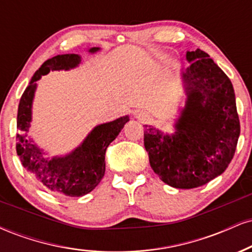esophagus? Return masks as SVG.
Wrapping results in <instances>:
<instances>
[{
    "label": "esophagus",
    "instance_id": "esophagus-1",
    "mask_svg": "<svg viewBox=\"0 0 252 252\" xmlns=\"http://www.w3.org/2000/svg\"><path fill=\"white\" fill-rule=\"evenodd\" d=\"M136 118H137L138 121H146L147 120V116H146V114H144V112H137V114H136Z\"/></svg>",
    "mask_w": 252,
    "mask_h": 252
}]
</instances>
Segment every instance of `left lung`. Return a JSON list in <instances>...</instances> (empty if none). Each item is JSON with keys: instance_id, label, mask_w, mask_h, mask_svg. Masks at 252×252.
I'll use <instances>...</instances> for the list:
<instances>
[{"instance_id": "obj_1", "label": "left lung", "mask_w": 252, "mask_h": 252, "mask_svg": "<svg viewBox=\"0 0 252 252\" xmlns=\"http://www.w3.org/2000/svg\"><path fill=\"white\" fill-rule=\"evenodd\" d=\"M186 106L174 135L146 126L144 148L153 170L175 189H195L220 175L241 134L231 80L204 51L187 52Z\"/></svg>"}]
</instances>
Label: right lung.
Segmentation results:
<instances>
[{"label":"right lung","instance_id":"right-lung-1","mask_svg":"<svg viewBox=\"0 0 252 252\" xmlns=\"http://www.w3.org/2000/svg\"><path fill=\"white\" fill-rule=\"evenodd\" d=\"M99 48L89 52L94 53ZM80 63L78 54H62L46 60L32 77L30 85L22 94L17 110L16 153L22 166L46 189L54 194L82 196L91 192L99 184L105 173V152L117 137L128 116L100 124L91 131L80 147L65 158H45L42 152L27 138L32 121V102L36 89V80L54 70H70Z\"/></svg>","mask_w":252,"mask_h":252}]
</instances>
